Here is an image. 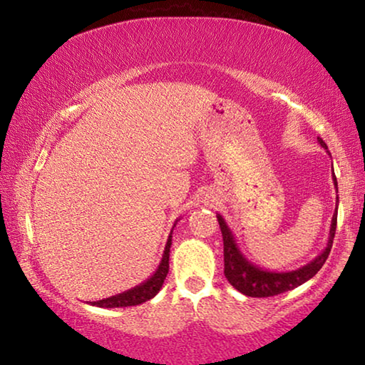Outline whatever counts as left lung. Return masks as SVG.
<instances>
[{
  "label": "left lung",
  "mask_w": 365,
  "mask_h": 365,
  "mask_svg": "<svg viewBox=\"0 0 365 365\" xmlns=\"http://www.w3.org/2000/svg\"><path fill=\"white\" fill-rule=\"evenodd\" d=\"M317 140L320 146L325 148V150H329L322 138H317ZM333 183H335V188L338 191L335 174H333ZM336 202H338V196H336ZM336 215H338V205L331 217L329 242H327L325 250L320 252L314 261L302 265V267L296 270L270 272L259 267V265L252 264L245 257L243 252L238 248L237 240H235L230 227L227 225L224 217H222L220 214H217L222 238H224V265H225L224 274L227 277L228 283H230L235 289H238L240 293L251 296V298H269V296L289 292V289H293L296 287L302 285V283H306L307 280H311L312 277L322 269L327 257L330 255L333 238H335V232H336Z\"/></svg>",
  "instance_id": "left-lung-1"
}]
</instances>
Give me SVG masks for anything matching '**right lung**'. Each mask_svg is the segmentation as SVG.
I'll use <instances>...</instances> for the list:
<instances>
[{"instance_id": "1", "label": "right lung", "mask_w": 365, "mask_h": 365, "mask_svg": "<svg viewBox=\"0 0 365 365\" xmlns=\"http://www.w3.org/2000/svg\"><path fill=\"white\" fill-rule=\"evenodd\" d=\"M175 224H177V220H175ZM175 224H174V227H175ZM172 230H174V228H172ZM170 245H172V232H170L169 238H168V243H165L163 259H160L156 272H154L150 279L145 280L143 283H140L138 287L127 289V292L114 294V296H109V298H106V299L88 302V304L98 306V307H108V309H110V307H128V306L143 304V302H146L148 299L154 298V296L159 293V289L163 288V283L165 280V277H168Z\"/></svg>"}]
</instances>
